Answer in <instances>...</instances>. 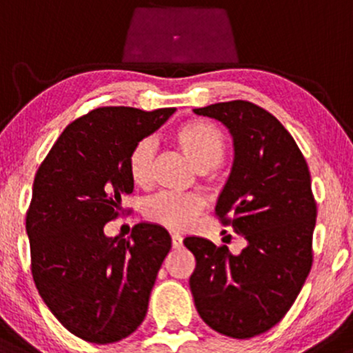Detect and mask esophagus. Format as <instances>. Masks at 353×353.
<instances>
[{"instance_id":"esophagus-1","label":"esophagus","mask_w":353,"mask_h":353,"mask_svg":"<svg viewBox=\"0 0 353 353\" xmlns=\"http://www.w3.org/2000/svg\"><path fill=\"white\" fill-rule=\"evenodd\" d=\"M172 245H173V248H181V245H183V236L178 235V233H173Z\"/></svg>"}]
</instances>
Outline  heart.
Listing matches in <instances>:
<instances>
[{
  "label": "heart",
  "instance_id": "b5f03b06",
  "mask_svg": "<svg viewBox=\"0 0 353 353\" xmlns=\"http://www.w3.org/2000/svg\"><path fill=\"white\" fill-rule=\"evenodd\" d=\"M173 140L185 153L196 172H208L223 161L227 153V140L216 125L205 120H192L176 126ZM153 141L143 138L133 146L126 160L130 180L137 187H146L152 180ZM203 201L200 196L190 193L165 192L150 198L143 207L146 220L173 232H183L200 213Z\"/></svg>",
  "mask_w": 353,
  "mask_h": 353
}]
</instances>
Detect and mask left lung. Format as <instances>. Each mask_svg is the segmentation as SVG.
<instances>
[{
    "label": "left lung",
    "instance_id": "8db88e82",
    "mask_svg": "<svg viewBox=\"0 0 353 353\" xmlns=\"http://www.w3.org/2000/svg\"><path fill=\"white\" fill-rule=\"evenodd\" d=\"M193 112L221 121L233 138L232 173L215 213L247 247L232 255L225 245L185 239L196 260L190 290L208 327L250 339L283 319L310 273L316 219L310 172L292 134L267 110L235 100Z\"/></svg>",
    "mask_w": 353,
    "mask_h": 353
}]
</instances>
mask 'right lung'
<instances>
[{
  "label": "right lung",
  "instance_id": "add662e5",
  "mask_svg": "<svg viewBox=\"0 0 353 353\" xmlns=\"http://www.w3.org/2000/svg\"><path fill=\"white\" fill-rule=\"evenodd\" d=\"M175 108L103 106L59 134L39 165L26 213L31 273L43 302L66 330L113 343L143 322L158 270L172 248L163 227L138 223L128 239L106 236L133 192L126 160Z\"/></svg>",
  "mask_w": 353,
  "mask_h": 353
}]
</instances>
